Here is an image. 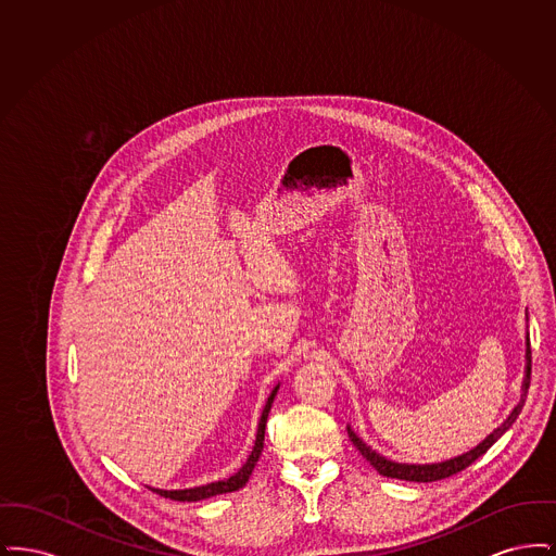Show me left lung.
<instances>
[{"mask_svg":"<svg viewBox=\"0 0 556 556\" xmlns=\"http://www.w3.org/2000/svg\"><path fill=\"white\" fill-rule=\"evenodd\" d=\"M529 379H531V348H529V333H528V350H526V377H523V396L521 402L513 408V413L508 415V419L504 421L498 429H494L481 444H477L476 448L454 456L444 463H433V465H406V463H394L388 460L386 456L377 454L375 450H370L350 427H348V435L352 440V444L356 450L369 460L370 465L377 469V473L383 477H394V479H404V481H419V483H427V481H438V479H446L450 476L460 473L463 469H467L471 463H476L479 456H483L488 450L492 448V444L503 435L504 431L515 424V419L519 417L523 404H526V396H528Z\"/></svg>","mask_w":556,"mask_h":556,"instance_id":"8db88e82","label":"left lung"}]
</instances>
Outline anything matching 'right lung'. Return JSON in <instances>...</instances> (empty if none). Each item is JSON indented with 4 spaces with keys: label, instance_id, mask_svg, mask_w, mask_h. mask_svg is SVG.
I'll list each match as a JSON object with an SVG mask.
<instances>
[{
    "label": "right lung",
    "instance_id": "obj_1",
    "mask_svg": "<svg viewBox=\"0 0 556 556\" xmlns=\"http://www.w3.org/2000/svg\"><path fill=\"white\" fill-rule=\"evenodd\" d=\"M277 390L279 386L270 392V396L266 400L265 408H263V415H261V424H258V431H256V442H254V448L250 452L248 460L243 463V467L239 469L236 476L227 477L223 481H212L206 485H198V488H189V490H156L152 488V492H156L164 498H170V501H179V503H195V501H204V498H211V496H218V494H227V492H236L239 488H243L248 483V479L252 476L258 458H261V452L265 448V427L266 419H268V410H270V404L277 396Z\"/></svg>",
    "mask_w": 556,
    "mask_h": 556
}]
</instances>
